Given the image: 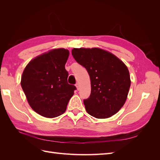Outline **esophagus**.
Listing matches in <instances>:
<instances>
[{"label":"esophagus","mask_w":160,"mask_h":160,"mask_svg":"<svg viewBox=\"0 0 160 160\" xmlns=\"http://www.w3.org/2000/svg\"><path fill=\"white\" fill-rule=\"evenodd\" d=\"M76 89L78 90V89H79V83H76Z\"/></svg>","instance_id":"34e87169"}]
</instances>
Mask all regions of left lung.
Instances as JSON below:
<instances>
[{"label": "left lung", "mask_w": 160, "mask_h": 160, "mask_svg": "<svg viewBox=\"0 0 160 160\" xmlns=\"http://www.w3.org/2000/svg\"><path fill=\"white\" fill-rule=\"evenodd\" d=\"M71 53L90 77L91 95L84 100L87 113L99 119L117 113L124 106L131 87L126 64L114 54L98 47L73 48Z\"/></svg>", "instance_id": "1"}]
</instances>
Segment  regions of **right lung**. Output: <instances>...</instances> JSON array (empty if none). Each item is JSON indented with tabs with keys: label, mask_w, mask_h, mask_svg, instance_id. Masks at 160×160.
I'll list each match as a JSON object with an SVG mask.
<instances>
[{
	"label": "right lung",
	"mask_w": 160,
	"mask_h": 160,
	"mask_svg": "<svg viewBox=\"0 0 160 160\" xmlns=\"http://www.w3.org/2000/svg\"><path fill=\"white\" fill-rule=\"evenodd\" d=\"M69 51L51 49L33 58L24 69L20 84L30 107L47 118H56L65 112L76 89L69 84L64 65Z\"/></svg>",
	"instance_id": "right-lung-1"
}]
</instances>
